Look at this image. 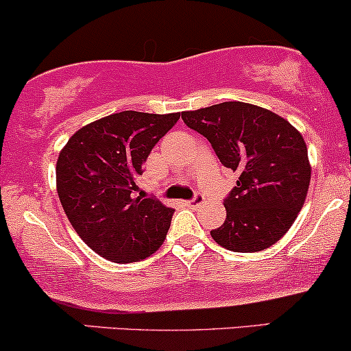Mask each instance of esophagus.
<instances>
[{
    "mask_svg": "<svg viewBox=\"0 0 351 351\" xmlns=\"http://www.w3.org/2000/svg\"><path fill=\"white\" fill-rule=\"evenodd\" d=\"M204 202V195L202 194H195L194 195V199H191V200H187V206L189 207H197V206H200V204Z\"/></svg>",
    "mask_w": 351,
    "mask_h": 351,
    "instance_id": "obj_1",
    "label": "esophagus"
}]
</instances>
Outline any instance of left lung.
Returning <instances> with one entry per match:
<instances>
[{
  "instance_id": "obj_1",
  "label": "left lung",
  "mask_w": 351,
  "mask_h": 351,
  "mask_svg": "<svg viewBox=\"0 0 351 351\" xmlns=\"http://www.w3.org/2000/svg\"><path fill=\"white\" fill-rule=\"evenodd\" d=\"M182 119L207 137L220 162L239 172L223 200L226 222L212 239L242 254L278 242L302 210L312 177L302 134L278 114L240 101L186 111Z\"/></svg>"
}]
</instances>
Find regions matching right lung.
Wrapping results in <instances>:
<instances>
[{"mask_svg":"<svg viewBox=\"0 0 351 351\" xmlns=\"http://www.w3.org/2000/svg\"><path fill=\"white\" fill-rule=\"evenodd\" d=\"M180 112L123 111L94 121L69 137L56 162L61 206L77 235L116 263L144 261L159 250L174 210L136 195L152 147Z\"/></svg>","mask_w":351,"mask_h":351,"instance_id":"add662e5","label":"right lung"}]
</instances>
